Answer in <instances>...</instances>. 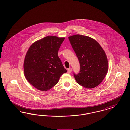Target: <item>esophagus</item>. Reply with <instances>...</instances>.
<instances>
[{
  "label": "esophagus",
  "mask_w": 130,
  "mask_h": 130,
  "mask_svg": "<svg viewBox=\"0 0 130 130\" xmlns=\"http://www.w3.org/2000/svg\"><path fill=\"white\" fill-rule=\"evenodd\" d=\"M72 69L71 68H69V69H68L67 70V72H68V73L70 74V73H71L72 72Z\"/></svg>",
  "instance_id": "34e87169"
}]
</instances>
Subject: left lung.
Masks as SVG:
<instances>
[{
	"label": "left lung",
	"instance_id": "1",
	"mask_svg": "<svg viewBox=\"0 0 130 130\" xmlns=\"http://www.w3.org/2000/svg\"><path fill=\"white\" fill-rule=\"evenodd\" d=\"M69 39L80 64L79 73H74L76 81L88 89L98 86L108 70V61L104 50L96 40L87 36L76 35L69 37Z\"/></svg>",
	"mask_w": 130,
	"mask_h": 130
}]
</instances>
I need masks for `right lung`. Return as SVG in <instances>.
<instances>
[{"label":"right lung","mask_w":130,"mask_h":130,"mask_svg":"<svg viewBox=\"0 0 130 130\" xmlns=\"http://www.w3.org/2000/svg\"><path fill=\"white\" fill-rule=\"evenodd\" d=\"M64 37L48 36L34 43L24 59L25 77L34 87L46 91L58 83L67 72L58 56Z\"/></svg>","instance_id":"right-lung-1"}]
</instances>
